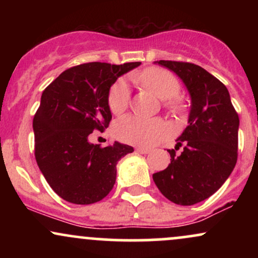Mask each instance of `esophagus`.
<instances>
[{
	"label": "esophagus",
	"instance_id": "1",
	"mask_svg": "<svg viewBox=\"0 0 258 258\" xmlns=\"http://www.w3.org/2000/svg\"><path fill=\"white\" fill-rule=\"evenodd\" d=\"M136 152H138L141 154H148L150 152V149H148V148H144V147H137L136 148Z\"/></svg>",
	"mask_w": 258,
	"mask_h": 258
}]
</instances>
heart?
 I'll return each mask as SVG.
<instances>
[{"instance_id":"1","label":"heart","mask_w":258,"mask_h":258,"mask_svg":"<svg viewBox=\"0 0 258 258\" xmlns=\"http://www.w3.org/2000/svg\"><path fill=\"white\" fill-rule=\"evenodd\" d=\"M149 91L160 98L165 99L167 109L178 111L182 109L183 100L178 96L180 90L179 80L173 73L164 68H148L139 76ZM130 104V88L123 79L117 80L108 93V106L114 115H120ZM115 136L120 141L137 146L150 147L165 138L168 133V126L161 119H143L136 115H127L115 123Z\"/></svg>"}]
</instances>
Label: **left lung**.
<instances>
[{"instance_id": "obj_1", "label": "left lung", "mask_w": 258, "mask_h": 258, "mask_svg": "<svg viewBox=\"0 0 258 258\" xmlns=\"http://www.w3.org/2000/svg\"><path fill=\"white\" fill-rule=\"evenodd\" d=\"M182 79L191 98L184 132L177 139L182 153L168 149L171 164L153 174L161 194L177 205L207 199L221 188L238 160L239 116L229 92L205 69L186 61L159 60Z\"/></svg>"}]
</instances>
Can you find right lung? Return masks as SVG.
Returning a JSON list of instances; mask_svg holds the SVG:
<instances>
[{
    "label": "right lung",
    "mask_w": 258,
    "mask_h": 258,
    "mask_svg": "<svg viewBox=\"0 0 258 258\" xmlns=\"http://www.w3.org/2000/svg\"><path fill=\"white\" fill-rule=\"evenodd\" d=\"M139 64H80L65 70L44 88L32 121L35 159L47 183L61 199L88 205L110 193L117 161L133 148L119 142L102 148L90 143V138L110 123L108 93L111 85Z\"/></svg>",
    "instance_id": "add662e5"
}]
</instances>
